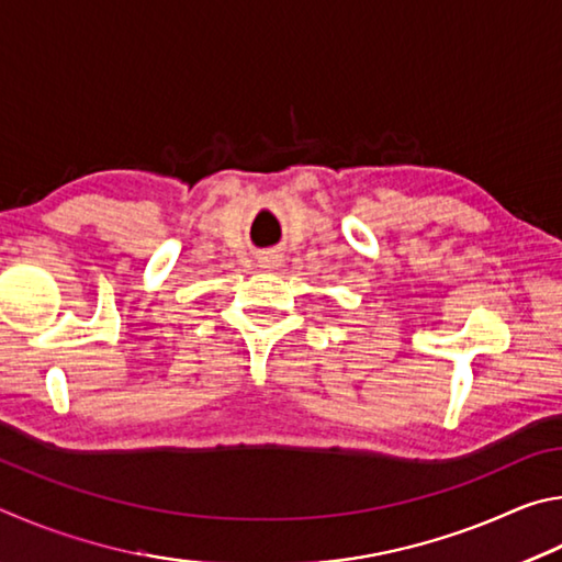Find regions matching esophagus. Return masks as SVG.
<instances>
[{"label":"esophagus","mask_w":562,"mask_h":562,"mask_svg":"<svg viewBox=\"0 0 562 562\" xmlns=\"http://www.w3.org/2000/svg\"><path fill=\"white\" fill-rule=\"evenodd\" d=\"M281 263V256L279 254H271V256H263L261 259V266L263 269H273V266Z\"/></svg>","instance_id":"34e87169"}]
</instances>
